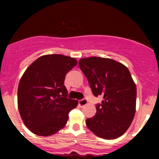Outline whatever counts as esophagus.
I'll use <instances>...</instances> for the list:
<instances>
[{"mask_svg": "<svg viewBox=\"0 0 159 159\" xmlns=\"http://www.w3.org/2000/svg\"><path fill=\"white\" fill-rule=\"evenodd\" d=\"M87 100L86 99V98H84V99H81V100H79V102H78V104H79V105L81 106V107H84L85 105H87Z\"/></svg>", "mask_w": 159, "mask_h": 159, "instance_id": "34e87169", "label": "esophagus"}]
</instances>
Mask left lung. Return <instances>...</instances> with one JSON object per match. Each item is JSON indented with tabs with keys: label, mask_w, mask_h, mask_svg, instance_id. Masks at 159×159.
<instances>
[{
	"label": "left lung",
	"mask_w": 159,
	"mask_h": 159,
	"mask_svg": "<svg viewBox=\"0 0 159 159\" xmlns=\"http://www.w3.org/2000/svg\"><path fill=\"white\" fill-rule=\"evenodd\" d=\"M78 64L94 96H103L96 114L86 120L87 128L106 140L123 135L136 111L137 88L129 70L123 63L98 57L82 58Z\"/></svg>",
	"instance_id": "1"
}]
</instances>
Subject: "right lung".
Returning <instances> with one entry per match:
<instances>
[{
	"mask_svg": "<svg viewBox=\"0 0 159 159\" xmlns=\"http://www.w3.org/2000/svg\"><path fill=\"white\" fill-rule=\"evenodd\" d=\"M77 60L61 54L39 57L27 67L18 87V108L23 123L39 136L56 134L64 128L78 100L67 98L65 76Z\"/></svg>",
	"mask_w": 159,
	"mask_h": 159,
	"instance_id": "right-lung-1",
	"label": "right lung"
}]
</instances>
